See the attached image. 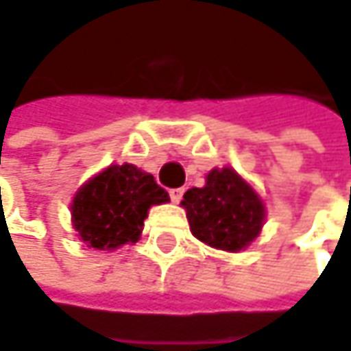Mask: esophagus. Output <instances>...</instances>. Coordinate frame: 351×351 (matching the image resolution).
Here are the masks:
<instances>
[{
  "instance_id": "esophagus-1",
  "label": "esophagus",
  "mask_w": 351,
  "mask_h": 351,
  "mask_svg": "<svg viewBox=\"0 0 351 351\" xmlns=\"http://www.w3.org/2000/svg\"><path fill=\"white\" fill-rule=\"evenodd\" d=\"M182 193H184V189H171V191H169V195H171V201H173V203H180V199H182Z\"/></svg>"
}]
</instances>
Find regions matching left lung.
<instances>
[{
    "instance_id": "1",
    "label": "left lung",
    "mask_w": 351,
    "mask_h": 351,
    "mask_svg": "<svg viewBox=\"0 0 351 351\" xmlns=\"http://www.w3.org/2000/svg\"><path fill=\"white\" fill-rule=\"evenodd\" d=\"M191 233L215 249L237 253L261 233L265 205L255 189L233 169H213L205 186L189 189L180 201Z\"/></svg>"
}]
</instances>
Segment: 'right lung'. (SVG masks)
Instances as JSON below:
<instances>
[{
    "label": "right lung",
    "instance_id": "1",
    "mask_svg": "<svg viewBox=\"0 0 351 351\" xmlns=\"http://www.w3.org/2000/svg\"><path fill=\"white\" fill-rule=\"evenodd\" d=\"M154 176L134 165H112L82 184L72 201V225L88 247L112 251L136 243L152 205L169 203Z\"/></svg>",
    "mask_w": 351,
    "mask_h": 351
}]
</instances>
